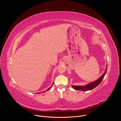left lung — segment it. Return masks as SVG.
Segmentation results:
<instances>
[{"label":"left lung","instance_id":"1","mask_svg":"<svg viewBox=\"0 0 121 121\" xmlns=\"http://www.w3.org/2000/svg\"><path fill=\"white\" fill-rule=\"evenodd\" d=\"M107 67L106 68V69L105 71V72L103 74V75L101 76L100 78H99L98 80L96 81L90 83L88 84L87 85L85 86H73L72 85V87L73 89H74L76 90H78V91H90L91 90L96 87L100 83V82L102 81V79L104 78L106 72H107Z\"/></svg>","mask_w":121,"mask_h":121}]
</instances>
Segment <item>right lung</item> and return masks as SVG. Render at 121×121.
Returning a JSON list of instances; mask_svg holds the SVG:
<instances>
[{
    "label": "right lung",
    "instance_id": "obj_1",
    "mask_svg": "<svg viewBox=\"0 0 121 121\" xmlns=\"http://www.w3.org/2000/svg\"><path fill=\"white\" fill-rule=\"evenodd\" d=\"M51 87H52V86H51V87H50V88H49V89H47V91H48V90H49V89H50V88H51ZM43 91V92H45V91ZM40 93H41V92H40Z\"/></svg>",
    "mask_w": 121,
    "mask_h": 121
}]
</instances>
